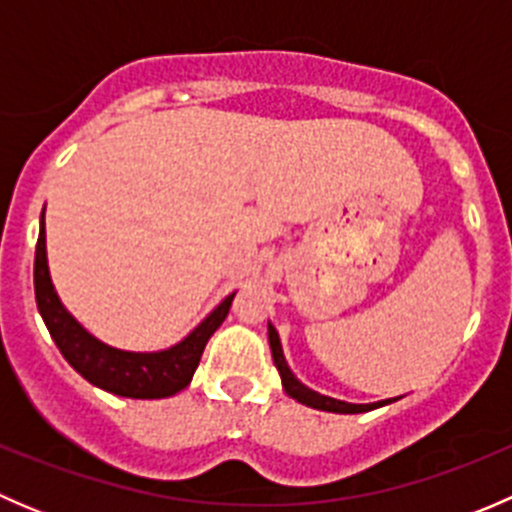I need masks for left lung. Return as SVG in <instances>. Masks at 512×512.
<instances>
[{"label":"left lung","instance_id":"obj_1","mask_svg":"<svg viewBox=\"0 0 512 512\" xmlns=\"http://www.w3.org/2000/svg\"><path fill=\"white\" fill-rule=\"evenodd\" d=\"M270 349H272V359H275L277 371H280V376H282V386H285L287 394L292 396V399H297L299 404L312 406V409L332 411V414H364V411L379 409V406L391 404V399L376 401V404H347V401L329 399V396H322V394H317V391L307 389V386H304V384H299V381L294 379L292 371H289V366H287V361H285V354H282L280 334H277V329L272 327V324H270Z\"/></svg>","mask_w":512,"mask_h":512}]
</instances>
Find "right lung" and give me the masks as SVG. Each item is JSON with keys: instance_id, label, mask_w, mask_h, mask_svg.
<instances>
[{"instance_id": "add662e5", "label": "right lung", "mask_w": 512, "mask_h": 512, "mask_svg": "<svg viewBox=\"0 0 512 512\" xmlns=\"http://www.w3.org/2000/svg\"><path fill=\"white\" fill-rule=\"evenodd\" d=\"M34 294L46 329L64 359L98 389L111 391L116 396H128V399H168V396L183 391L198 369L205 344L213 337L215 329L225 322L232 297H235V292L225 297L183 342L165 352L136 354L106 347L91 337L56 297L49 265H46L44 215H41L34 255Z\"/></svg>"}]
</instances>
